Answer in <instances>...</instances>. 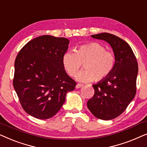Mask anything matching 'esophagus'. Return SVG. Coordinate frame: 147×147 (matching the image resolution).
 Masks as SVG:
<instances>
[{
    "label": "esophagus",
    "instance_id": "obj_1",
    "mask_svg": "<svg viewBox=\"0 0 147 147\" xmlns=\"http://www.w3.org/2000/svg\"><path fill=\"white\" fill-rule=\"evenodd\" d=\"M83 86V84H81V83H78L77 85H76V88H77V89H79V88H81V87H82Z\"/></svg>",
    "mask_w": 147,
    "mask_h": 147
}]
</instances>
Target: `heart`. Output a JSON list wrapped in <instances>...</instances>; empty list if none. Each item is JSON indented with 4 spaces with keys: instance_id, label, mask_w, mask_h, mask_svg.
<instances>
[{
    "instance_id": "obj_1",
    "label": "heart",
    "mask_w": 147,
    "mask_h": 147,
    "mask_svg": "<svg viewBox=\"0 0 147 147\" xmlns=\"http://www.w3.org/2000/svg\"><path fill=\"white\" fill-rule=\"evenodd\" d=\"M84 63L85 69L77 72ZM62 64L66 71L71 77L82 82L94 79L98 82L110 75L116 64V56L112 52L105 50L103 45L97 42L78 46L74 51H68L62 57Z\"/></svg>"
}]
</instances>
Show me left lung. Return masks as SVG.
<instances>
[{
    "mask_svg": "<svg viewBox=\"0 0 147 147\" xmlns=\"http://www.w3.org/2000/svg\"><path fill=\"white\" fill-rule=\"evenodd\" d=\"M91 37L110 45L116 64L108 77L93 85L95 93L87 101V107L96 118L112 120L124 112L136 95L137 60L128 43L119 37L108 33Z\"/></svg>",
    "mask_w": 147,
    "mask_h": 147,
    "instance_id": "left-lung-1",
    "label": "left lung"
}]
</instances>
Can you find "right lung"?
<instances>
[{
    "mask_svg": "<svg viewBox=\"0 0 147 147\" xmlns=\"http://www.w3.org/2000/svg\"><path fill=\"white\" fill-rule=\"evenodd\" d=\"M69 40L42 36L27 43L15 61L13 87L21 106L40 120L53 117L77 83L67 75L62 57Z\"/></svg>",
    "mask_w": 147,
    "mask_h": 147,
    "instance_id": "right-lung-1",
    "label": "right lung"
}]
</instances>
